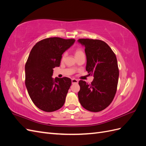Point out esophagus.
Masks as SVG:
<instances>
[{"mask_svg":"<svg viewBox=\"0 0 146 146\" xmlns=\"http://www.w3.org/2000/svg\"><path fill=\"white\" fill-rule=\"evenodd\" d=\"M78 82V80L77 79H75V78H72V83H77Z\"/></svg>","mask_w":146,"mask_h":146,"instance_id":"34e87169","label":"esophagus"}]
</instances>
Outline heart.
I'll use <instances>...</instances> for the list:
<instances>
[{"label": "heart", "mask_w": 146, "mask_h": 146, "mask_svg": "<svg viewBox=\"0 0 146 146\" xmlns=\"http://www.w3.org/2000/svg\"><path fill=\"white\" fill-rule=\"evenodd\" d=\"M74 54H75V56H76V57L77 58V57L80 56L82 55H83L84 53H83V49L81 48V47H77L76 48V49H75L74 50ZM65 55H66V54H64L62 56V60H64V57H65Z\"/></svg>", "instance_id": "b5f03b06"}]
</instances>
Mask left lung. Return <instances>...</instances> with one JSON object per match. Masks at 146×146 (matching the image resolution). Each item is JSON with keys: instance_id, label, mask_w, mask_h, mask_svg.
I'll return each instance as SVG.
<instances>
[{"instance_id": "1", "label": "left lung", "mask_w": 146, "mask_h": 146, "mask_svg": "<svg viewBox=\"0 0 146 146\" xmlns=\"http://www.w3.org/2000/svg\"><path fill=\"white\" fill-rule=\"evenodd\" d=\"M78 41L85 47L86 71L94 76L91 84L79 81V102L88 111H102L112 102L117 91L119 72L116 55L99 39H79Z\"/></svg>"}]
</instances>
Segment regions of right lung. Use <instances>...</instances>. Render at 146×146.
<instances>
[{
    "label": "right lung",
    "mask_w": 146,
    "mask_h": 146,
    "mask_svg": "<svg viewBox=\"0 0 146 146\" xmlns=\"http://www.w3.org/2000/svg\"><path fill=\"white\" fill-rule=\"evenodd\" d=\"M75 41L59 37L46 38L30 51L25 66V86L33 104L44 111H55L65 102L71 79L54 78L52 76L53 69L60 64L62 54Z\"/></svg>",
    "instance_id": "add662e5"
}]
</instances>
